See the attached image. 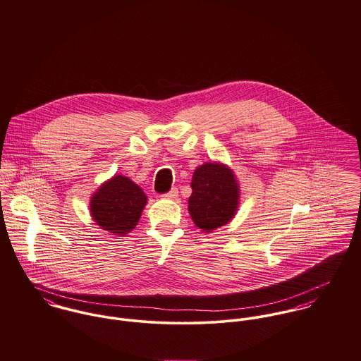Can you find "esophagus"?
<instances>
[{
  "label": "esophagus",
  "mask_w": 361,
  "mask_h": 361,
  "mask_svg": "<svg viewBox=\"0 0 361 361\" xmlns=\"http://www.w3.org/2000/svg\"><path fill=\"white\" fill-rule=\"evenodd\" d=\"M163 197H164L166 200H177V198H178V191H177V188H171V190H170L167 194H164Z\"/></svg>",
  "instance_id": "34e87169"
}]
</instances>
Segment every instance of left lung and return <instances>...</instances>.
<instances>
[{"mask_svg": "<svg viewBox=\"0 0 361 361\" xmlns=\"http://www.w3.org/2000/svg\"><path fill=\"white\" fill-rule=\"evenodd\" d=\"M191 188L188 212L202 231L212 233L235 217L240 207V183L226 163L204 161L198 166Z\"/></svg>", "mask_w": 361, "mask_h": 361, "instance_id": "left-lung-1", "label": "left lung"}]
</instances>
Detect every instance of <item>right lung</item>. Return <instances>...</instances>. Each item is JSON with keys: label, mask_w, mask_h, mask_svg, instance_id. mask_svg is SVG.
Wrapping results in <instances>:
<instances>
[{"label": "right lung", "mask_w": 361, "mask_h": 361, "mask_svg": "<svg viewBox=\"0 0 361 361\" xmlns=\"http://www.w3.org/2000/svg\"><path fill=\"white\" fill-rule=\"evenodd\" d=\"M147 202L138 184L126 176L115 174L91 195L90 214L101 230L126 237L135 228Z\"/></svg>", "instance_id": "add662e5"}]
</instances>
